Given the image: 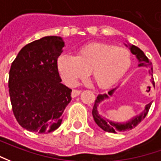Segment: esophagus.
<instances>
[{
  "label": "esophagus",
  "instance_id": "1",
  "mask_svg": "<svg viewBox=\"0 0 161 161\" xmlns=\"http://www.w3.org/2000/svg\"><path fill=\"white\" fill-rule=\"evenodd\" d=\"M81 91L80 90H76V89H74L73 91H72V93H71V96L73 98L76 97L77 95H79L80 94Z\"/></svg>",
  "mask_w": 161,
  "mask_h": 161
}]
</instances>
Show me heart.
<instances>
[{
    "mask_svg": "<svg viewBox=\"0 0 161 161\" xmlns=\"http://www.w3.org/2000/svg\"><path fill=\"white\" fill-rule=\"evenodd\" d=\"M130 66L131 54L126 49L102 42L83 47L76 57L63 54L58 59L59 74L69 86L89 73L96 86L108 87L125 75Z\"/></svg>",
    "mask_w": 161,
    "mask_h": 161,
    "instance_id": "obj_1",
    "label": "heart"
}]
</instances>
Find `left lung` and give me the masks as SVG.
I'll return each instance as SVG.
<instances>
[{"label": "left lung", "instance_id": "8db88e82", "mask_svg": "<svg viewBox=\"0 0 161 161\" xmlns=\"http://www.w3.org/2000/svg\"><path fill=\"white\" fill-rule=\"evenodd\" d=\"M131 53L133 54H135L136 56V58H138L139 60V66H151L152 65V62L149 60V58H147L145 56V54L143 53V52L140 50L138 47H136L135 45H132L130 47ZM152 67V66H151ZM153 68L150 69V74L153 75ZM153 86H155V83L154 81L153 80ZM116 89V88H115ZM115 89H111L108 92V94L106 93H103V94H99L97 96V99L95 100L94 102V105H93V108H92V117H93V119L95 121V123L97 124L103 130L106 131V132H108V133H117V132H124V131L131 130L133 128H135L136 125L138 124L141 123L142 120H143L144 118L147 116V114L149 112V109L152 106V103L147 104L145 106V109L142 112L141 115L139 116H136V118L126 122V123H114V122H111L108 119H103V118L100 117V115L98 114L97 111V107L99 105V103L101 102H103L104 99L106 98H108V95H112V93L115 91Z\"/></svg>", "mask_w": 161, "mask_h": 161}]
</instances>
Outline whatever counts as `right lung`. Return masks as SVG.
Listing matches in <instances>:
<instances>
[{
	"label": "right lung",
	"mask_w": 161,
	"mask_h": 161,
	"mask_svg": "<svg viewBox=\"0 0 161 161\" xmlns=\"http://www.w3.org/2000/svg\"><path fill=\"white\" fill-rule=\"evenodd\" d=\"M63 40L45 36L26 44L11 64L8 92L18 123L30 132L45 134L61 124L71 92L61 84L58 58Z\"/></svg>",
	"instance_id": "add662e5"
}]
</instances>
